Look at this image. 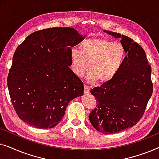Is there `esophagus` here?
I'll return each mask as SVG.
<instances>
[{"label":"esophagus","instance_id":"34e87169","mask_svg":"<svg viewBox=\"0 0 159 159\" xmlns=\"http://www.w3.org/2000/svg\"><path fill=\"white\" fill-rule=\"evenodd\" d=\"M84 94H89V93H90V87L86 85V84H84Z\"/></svg>","mask_w":159,"mask_h":159}]
</instances>
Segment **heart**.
I'll return each mask as SVG.
<instances>
[{
  "label": "heart",
  "mask_w": 159,
  "mask_h": 159,
  "mask_svg": "<svg viewBox=\"0 0 159 159\" xmlns=\"http://www.w3.org/2000/svg\"><path fill=\"white\" fill-rule=\"evenodd\" d=\"M126 51L122 44L108 39L90 38L84 40L81 50L73 47L70 51L71 68L77 76H82L88 68V80L101 84L111 81L122 67Z\"/></svg>",
  "instance_id": "obj_1"
}]
</instances>
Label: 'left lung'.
Instances as JSON below:
<instances>
[{
  "label": "left lung",
  "mask_w": 159,
  "mask_h": 159,
  "mask_svg": "<svg viewBox=\"0 0 159 159\" xmlns=\"http://www.w3.org/2000/svg\"><path fill=\"white\" fill-rule=\"evenodd\" d=\"M120 38L126 53L120 71L111 81L91 89L98 103L89 115L91 125L103 134H113L132 127L144 114L153 93L151 66L138 43L129 37L104 30Z\"/></svg>",
  "instance_id": "obj_1"
}]
</instances>
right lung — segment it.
Returning <instances> with one entry per match:
<instances>
[{
	"mask_svg": "<svg viewBox=\"0 0 159 159\" xmlns=\"http://www.w3.org/2000/svg\"><path fill=\"white\" fill-rule=\"evenodd\" d=\"M84 36L71 27L34 32L17 47L7 84L17 115L40 129L56 127L71 100L82 96V82L69 68L70 51Z\"/></svg>",
	"mask_w": 159,
	"mask_h": 159,
	"instance_id": "1",
	"label": "right lung"
}]
</instances>
